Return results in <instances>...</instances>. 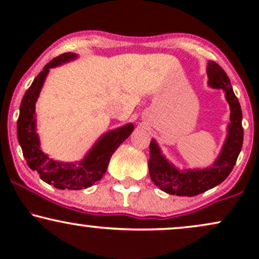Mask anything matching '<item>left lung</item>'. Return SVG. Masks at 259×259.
Wrapping results in <instances>:
<instances>
[{
	"instance_id": "8db88e82",
	"label": "left lung",
	"mask_w": 259,
	"mask_h": 259,
	"mask_svg": "<svg viewBox=\"0 0 259 259\" xmlns=\"http://www.w3.org/2000/svg\"><path fill=\"white\" fill-rule=\"evenodd\" d=\"M208 85L214 89H223L230 106V123L228 135L223 145L222 152L212 167L204 169L175 168L160 152V148L152 140L150 144L148 170L154 185L169 195L196 196L219 185L233 170L237 157L241 152L243 142L242 112L239 100L235 96L230 79L223 68L215 62L209 61L207 65Z\"/></svg>"
}]
</instances>
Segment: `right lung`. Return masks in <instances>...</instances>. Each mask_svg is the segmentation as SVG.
I'll use <instances>...</instances> for the list:
<instances>
[{
    "instance_id": "obj_1",
    "label": "right lung",
    "mask_w": 259,
    "mask_h": 259,
    "mask_svg": "<svg viewBox=\"0 0 259 259\" xmlns=\"http://www.w3.org/2000/svg\"><path fill=\"white\" fill-rule=\"evenodd\" d=\"M75 58V53H63L45 65L23 97L17 123L18 141L29 168L36 170L45 183L61 190L88 189L99 181L106 173L112 154L120 146V144L129 138L134 130V125L129 123L106 133L89 151L85 158L76 163H62L53 160L42 152L36 134L35 103L50 68L67 63Z\"/></svg>"
}]
</instances>
